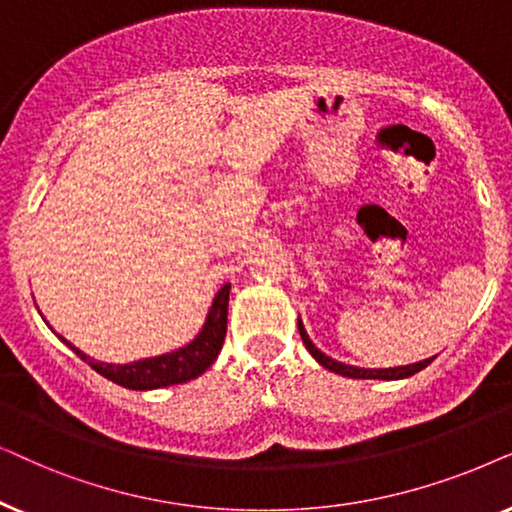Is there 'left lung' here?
I'll list each match as a JSON object with an SVG mask.
<instances>
[{
  "label": "left lung",
  "mask_w": 512,
  "mask_h": 512,
  "mask_svg": "<svg viewBox=\"0 0 512 512\" xmlns=\"http://www.w3.org/2000/svg\"><path fill=\"white\" fill-rule=\"evenodd\" d=\"M299 335H302V342L306 349H309V353L313 358L318 360L320 365L325 367V370L335 372V374H342V377H351V379H405V377H412V374H417L424 370V367H428L433 363V358H426V360H419V363H412V365H403V367H384V370H365V367H353V365H344L339 363V360L325 356L323 351L316 349L313 346V342L309 339V335H306L302 320H299Z\"/></svg>",
  "instance_id": "1"
}]
</instances>
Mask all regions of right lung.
Instances as JSON below:
<instances>
[{
    "instance_id": "add662e5",
    "label": "right lung",
    "mask_w": 512,
    "mask_h": 512,
    "mask_svg": "<svg viewBox=\"0 0 512 512\" xmlns=\"http://www.w3.org/2000/svg\"><path fill=\"white\" fill-rule=\"evenodd\" d=\"M229 290L231 285L227 283L217 292L210 306L206 325L199 332V337L192 344L182 346L173 353H163L156 358H145L138 363L128 365H112V363H98L91 356H86L84 351H79L77 346L70 342H63L77 353L81 360H86L95 372L102 377L114 381V384L133 388V391H149V388H163L173 384H185L189 379L201 377L210 365L215 363V358L220 356L224 335H227V309H229Z\"/></svg>"
}]
</instances>
